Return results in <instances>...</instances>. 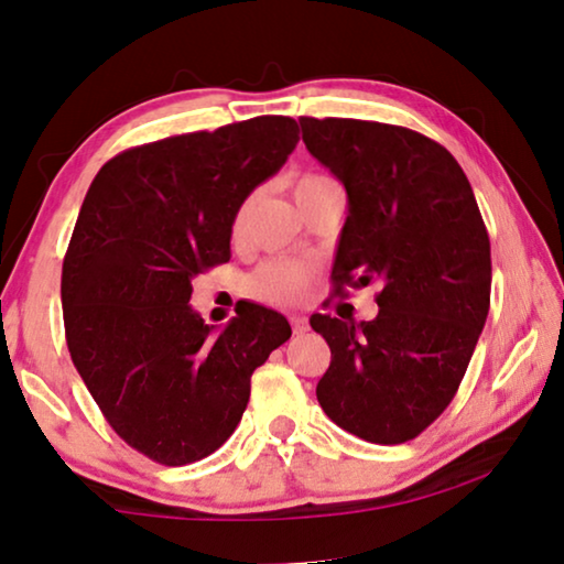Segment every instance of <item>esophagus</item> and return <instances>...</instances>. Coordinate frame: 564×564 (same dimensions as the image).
<instances>
[{
	"label": "esophagus",
	"instance_id": "esophagus-1",
	"mask_svg": "<svg viewBox=\"0 0 564 564\" xmlns=\"http://www.w3.org/2000/svg\"><path fill=\"white\" fill-rule=\"evenodd\" d=\"M291 329H293V334H296V336L306 334L308 332V322H306L304 316H291Z\"/></svg>",
	"mask_w": 564,
	"mask_h": 564
}]
</instances>
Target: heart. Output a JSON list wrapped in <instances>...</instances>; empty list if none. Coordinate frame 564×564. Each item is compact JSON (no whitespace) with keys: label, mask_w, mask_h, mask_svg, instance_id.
<instances>
[{"label":"heart","mask_w":564,"mask_h":564,"mask_svg":"<svg viewBox=\"0 0 564 564\" xmlns=\"http://www.w3.org/2000/svg\"><path fill=\"white\" fill-rule=\"evenodd\" d=\"M316 182H326V176L318 174H308L299 182V189L308 187V184ZM246 220V207L240 209L238 215V225ZM314 283V268L304 260H293V258H271L265 263H260L253 275L248 279V293L263 304L271 306H296L304 301V296Z\"/></svg>","instance_id":"1"}]
</instances>
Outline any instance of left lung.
<instances>
[{
  "mask_svg": "<svg viewBox=\"0 0 564 564\" xmlns=\"http://www.w3.org/2000/svg\"><path fill=\"white\" fill-rule=\"evenodd\" d=\"M311 156L347 189L336 293L377 281L372 322L311 316L332 349L318 405L369 443L413 441L456 394L491 301V246L448 149L402 126L299 119Z\"/></svg>",
  "mask_w": 564,
  "mask_h": 564,
  "instance_id": "8db88e82",
  "label": "left lung"
}]
</instances>
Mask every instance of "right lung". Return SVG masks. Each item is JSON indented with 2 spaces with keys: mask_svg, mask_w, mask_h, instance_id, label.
<instances>
[{
  "mask_svg": "<svg viewBox=\"0 0 564 564\" xmlns=\"http://www.w3.org/2000/svg\"><path fill=\"white\" fill-rule=\"evenodd\" d=\"M299 144L289 116L133 147L100 166L63 260L73 365L121 438L164 466L215 453L246 413L250 375L291 336L250 304L223 332L192 279L230 260L238 209Z\"/></svg>",
  "mask_w": 564,
  "mask_h": 564,
  "instance_id": "1",
  "label": "right lung"
}]
</instances>
